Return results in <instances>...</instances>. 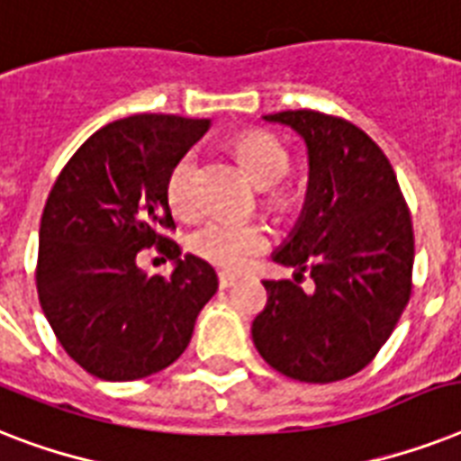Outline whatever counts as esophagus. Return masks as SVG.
Returning a JSON list of instances; mask_svg holds the SVG:
<instances>
[{
	"instance_id": "1",
	"label": "esophagus",
	"mask_w": 461,
	"mask_h": 461,
	"mask_svg": "<svg viewBox=\"0 0 461 461\" xmlns=\"http://www.w3.org/2000/svg\"><path fill=\"white\" fill-rule=\"evenodd\" d=\"M217 280H220V287L222 289H230L237 285V277H234V275H227V273H220V277H217Z\"/></svg>"
}]
</instances>
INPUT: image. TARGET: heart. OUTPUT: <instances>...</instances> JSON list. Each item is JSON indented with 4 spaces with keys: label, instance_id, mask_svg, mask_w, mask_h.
<instances>
[{
    "label": "heart",
    "instance_id": "1",
    "mask_svg": "<svg viewBox=\"0 0 461 461\" xmlns=\"http://www.w3.org/2000/svg\"><path fill=\"white\" fill-rule=\"evenodd\" d=\"M237 155L258 186H273L289 172V155L280 140L270 133L253 131L237 140ZM195 155H181L167 174V203L174 215L194 217L198 212V198L194 188ZM282 201V195H277ZM270 246V231L260 222H237V220H208L195 227L188 237V249L194 256L210 266L239 273L256 256Z\"/></svg>",
    "mask_w": 461,
    "mask_h": 461
}]
</instances>
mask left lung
I'll return each instance as SVG.
<instances>
[{
    "mask_svg": "<svg viewBox=\"0 0 461 461\" xmlns=\"http://www.w3.org/2000/svg\"><path fill=\"white\" fill-rule=\"evenodd\" d=\"M308 148V191L275 263L311 272L316 292L266 280L253 344L275 371L335 383L371 364L411 296L414 230L385 153L347 119L313 110L267 114Z\"/></svg>",
    "mask_w": 461,
    "mask_h": 461,
    "instance_id": "8db88e82",
    "label": "left lung"
}]
</instances>
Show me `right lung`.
I'll return each instance as SVG.
<instances>
[{"mask_svg":"<svg viewBox=\"0 0 461 461\" xmlns=\"http://www.w3.org/2000/svg\"><path fill=\"white\" fill-rule=\"evenodd\" d=\"M210 129V119L133 114L95 131L68 159L40 220L35 285L68 357L103 380H139L184 354L195 318L217 292L210 263L186 253L174 230L167 174ZM158 245L169 278L135 266Z\"/></svg>","mask_w":461,"mask_h":461,"instance_id":"1","label":"right lung"}]
</instances>
